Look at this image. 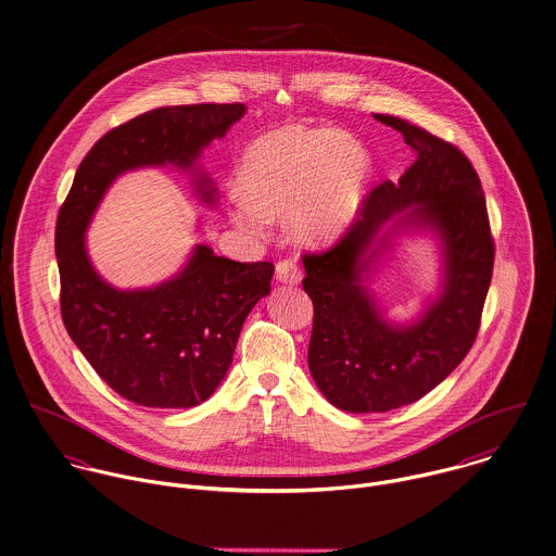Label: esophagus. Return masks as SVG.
I'll return each instance as SVG.
<instances>
[{
  "label": "esophagus",
  "instance_id": "34e87169",
  "mask_svg": "<svg viewBox=\"0 0 556 556\" xmlns=\"http://www.w3.org/2000/svg\"><path fill=\"white\" fill-rule=\"evenodd\" d=\"M277 279L281 283L296 286V283H301V268L296 266L294 260H279L277 262Z\"/></svg>",
  "mask_w": 556,
  "mask_h": 556
}]
</instances>
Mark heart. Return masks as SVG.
<instances>
[{
	"label": "heart",
	"instance_id": "heart-1",
	"mask_svg": "<svg viewBox=\"0 0 556 556\" xmlns=\"http://www.w3.org/2000/svg\"><path fill=\"white\" fill-rule=\"evenodd\" d=\"M371 174L363 143L337 128H273L249 143L238 167L236 225L264 233L270 219L288 217L307 244L337 240L354 222Z\"/></svg>",
	"mask_w": 556,
	"mask_h": 556
}]
</instances>
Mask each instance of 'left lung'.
<instances>
[{
  "label": "left lung",
  "mask_w": 556,
  "mask_h": 556,
  "mask_svg": "<svg viewBox=\"0 0 556 556\" xmlns=\"http://www.w3.org/2000/svg\"><path fill=\"white\" fill-rule=\"evenodd\" d=\"M374 117L400 130L417 161L397 182L369 191L363 217L331 249L303 255L314 303L309 371L345 413H387L439 387L475 343L494 266L481 180L466 154L406 119ZM404 210L403 224H426L444 242V292L413 326H391L362 283L377 229Z\"/></svg>",
  "instance_id": "left-lung-1"
}]
</instances>
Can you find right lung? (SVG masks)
Wrapping results in <instances>:
<instances>
[{"label": "right lung", "instance_id": "right-lung-1", "mask_svg": "<svg viewBox=\"0 0 556 556\" xmlns=\"http://www.w3.org/2000/svg\"><path fill=\"white\" fill-rule=\"evenodd\" d=\"M242 103L159 108L105 132L81 161L55 225L64 327L117 395L148 408H191L222 384L244 318L270 292V262H233L198 244L169 281L117 290L92 266L86 227L113 180L137 167L193 169L244 113ZM204 202L215 189L198 174Z\"/></svg>", "mask_w": 556, "mask_h": 556}]
</instances>
